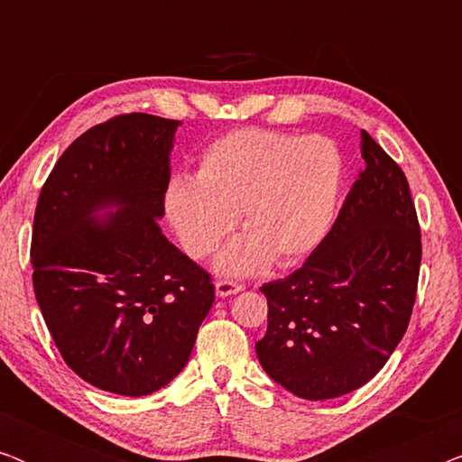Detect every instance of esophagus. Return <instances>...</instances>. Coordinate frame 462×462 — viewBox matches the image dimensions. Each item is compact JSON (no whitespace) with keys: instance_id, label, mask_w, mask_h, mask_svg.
Instances as JSON below:
<instances>
[{"instance_id":"esophagus-1","label":"esophagus","mask_w":462,"mask_h":462,"mask_svg":"<svg viewBox=\"0 0 462 462\" xmlns=\"http://www.w3.org/2000/svg\"><path fill=\"white\" fill-rule=\"evenodd\" d=\"M214 290H217V296H220V299H225V296H231V294H237L242 292V286L236 282H226V280H220L214 283Z\"/></svg>"}]
</instances>
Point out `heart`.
Masks as SVG:
<instances>
[{"mask_svg": "<svg viewBox=\"0 0 462 462\" xmlns=\"http://www.w3.org/2000/svg\"><path fill=\"white\" fill-rule=\"evenodd\" d=\"M343 185V157L326 136L242 128L201 151L195 179L176 174L163 189V214L182 250L212 256L239 223L248 233L218 256L225 275L292 263L330 229Z\"/></svg>", "mask_w": 462, "mask_h": 462, "instance_id": "1", "label": "heart"}]
</instances>
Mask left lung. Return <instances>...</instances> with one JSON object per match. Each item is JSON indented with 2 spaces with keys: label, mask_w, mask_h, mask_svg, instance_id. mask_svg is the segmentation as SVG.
<instances>
[{
  "label": "left lung",
  "mask_w": 462,
  "mask_h": 462,
  "mask_svg": "<svg viewBox=\"0 0 462 462\" xmlns=\"http://www.w3.org/2000/svg\"><path fill=\"white\" fill-rule=\"evenodd\" d=\"M365 168L305 264L264 283L263 370L302 400L351 393L406 334L420 271V226L406 174L362 130Z\"/></svg>",
  "instance_id": "left-lung-1"
}]
</instances>
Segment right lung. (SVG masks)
Masks as SVG:
<instances>
[{
    "label": "right lung",
    "mask_w": 462,
    "mask_h": 462,
    "mask_svg": "<svg viewBox=\"0 0 462 462\" xmlns=\"http://www.w3.org/2000/svg\"><path fill=\"white\" fill-rule=\"evenodd\" d=\"M179 125L147 113L94 125L37 199V305L69 368L109 393L166 387L214 302L210 275L160 229Z\"/></svg>",
    "instance_id": "right-lung-1"
}]
</instances>
